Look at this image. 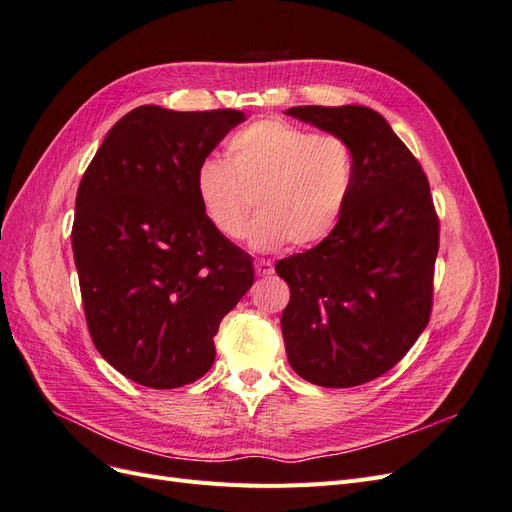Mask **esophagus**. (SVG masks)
Returning a JSON list of instances; mask_svg holds the SVG:
<instances>
[{"instance_id": "34e87169", "label": "esophagus", "mask_w": 512, "mask_h": 512, "mask_svg": "<svg viewBox=\"0 0 512 512\" xmlns=\"http://www.w3.org/2000/svg\"><path fill=\"white\" fill-rule=\"evenodd\" d=\"M254 269H256V275L258 277H267V275H271L273 273V265H271V260H256L254 262Z\"/></svg>"}]
</instances>
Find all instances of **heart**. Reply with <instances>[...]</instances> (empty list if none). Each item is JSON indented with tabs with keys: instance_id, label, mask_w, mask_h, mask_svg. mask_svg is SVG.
I'll return each mask as SVG.
<instances>
[{
	"instance_id": "obj_1",
	"label": "heart",
	"mask_w": 512,
	"mask_h": 512,
	"mask_svg": "<svg viewBox=\"0 0 512 512\" xmlns=\"http://www.w3.org/2000/svg\"><path fill=\"white\" fill-rule=\"evenodd\" d=\"M356 179L348 138L316 134L282 119H260L232 134L226 162L207 158L196 170V196L207 222L228 241L250 228L258 252L322 243L342 220Z\"/></svg>"
}]
</instances>
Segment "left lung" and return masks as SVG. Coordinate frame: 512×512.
Instances as JSON below:
<instances>
[{
    "mask_svg": "<svg viewBox=\"0 0 512 512\" xmlns=\"http://www.w3.org/2000/svg\"><path fill=\"white\" fill-rule=\"evenodd\" d=\"M286 113L354 147V190L331 237L275 265L290 288V367L312 384L348 389L393 369L427 327L440 220L421 164L380 113L356 104Z\"/></svg>",
    "mask_w": 512,
    "mask_h": 512,
    "instance_id": "obj_1",
    "label": "left lung"
}]
</instances>
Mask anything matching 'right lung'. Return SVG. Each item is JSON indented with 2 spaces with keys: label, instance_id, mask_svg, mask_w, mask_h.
Instances as JSON below:
<instances>
[{
  "label": "right lung",
  "instance_id": "obj_1",
  "mask_svg": "<svg viewBox=\"0 0 512 512\" xmlns=\"http://www.w3.org/2000/svg\"><path fill=\"white\" fill-rule=\"evenodd\" d=\"M241 111L123 115L76 192L72 252L91 342L119 374L177 389L215 361L222 318L254 284L250 254L207 222L196 170Z\"/></svg>",
  "mask_w": 512,
  "mask_h": 512
}]
</instances>
